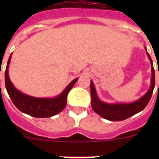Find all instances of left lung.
Instances as JSON below:
<instances>
[{"label":"left lung","mask_w":159,"mask_h":159,"mask_svg":"<svg viewBox=\"0 0 159 159\" xmlns=\"http://www.w3.org/2000/svg\"><path fill=\"white\" fill-rule=\"evenodd\" d=\"M144 48L146 50V53L148 55V59L150 61L152 76H151L149 89L143 97H141L138 100L133 102H129V103H122V102L121 103H108V102H102L98 97L94 83L92 81H91L92 110L100 116H102V118L111 121L124 120L143 111L149 102L152 94H153V89H154V86H155V73H154L153 61L151 59L150 55L147 52L146 47H144Z\"/></svg>","instance_id":"left-lung-1"}]
</instances>
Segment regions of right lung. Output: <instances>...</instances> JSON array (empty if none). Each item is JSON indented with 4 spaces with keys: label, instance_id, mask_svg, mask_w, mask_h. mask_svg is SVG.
<instances>
[{
    "label": "right lung",
    "instance_id": "right-lung-1",
    "mask_svg": "<svg viewBox=\"0 0 159 159\" xmlns=\"http://www.w3.org/2000/svg\"><path fill=\"white\" fill-rule=\"evenodd\" d=\"M11 54L9 57L6 72H5V83H6V91L8 92L9 97H11L13 104L21 112L36 118L51 117L61 112L67 105V97L68 92L72 89L79 77L72 80L57 97H42V98L31 97L16 89L10 79L9 65L11 62Z\"/></svg>",
    "mask_w": 159,
    "mask_h": 159
}]
</instances>
